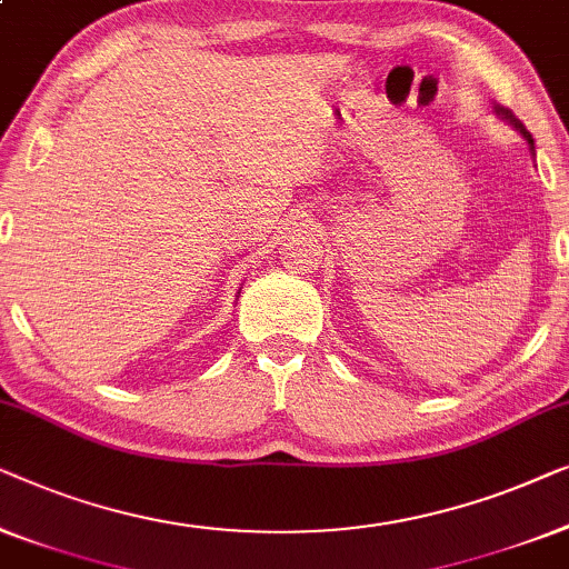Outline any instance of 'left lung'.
Returning a JSON list of instances; mask_svg holds the SVG:
<instances>
[{"label":"left lung","instance_id":"8db88e82","mask_svg":"<svg viewBox=\"0 0 569 569\" xmlns=\"http://www.w3.org/2000/svg\"><path fill=\"white\" fill-rule=\"evenodd\" d=\"M492 113H495V116H498V118H500V121H506V123H510V126H513V128H516V131H518V133H521V136H523V139H526V143H528V149H531V154H536V151H533V139H531V133H528V131H526V128H523V123H521V121H518V118H516L513 113H510V110H506V108H500V106H495V108H492Z\"/></svg>","mask_w":569,"mask_h":569}]
</instances>
